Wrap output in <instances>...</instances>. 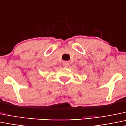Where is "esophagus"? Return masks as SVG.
<instances>
[{
    "label": "esophagus",
    "instance_id": "esophagus-1",
    "mask_svg": "<svg viewBox=\"0 0 126 126\" xmlns=\"http://www.w3.org/2000/svg\"><path fill=\"white\" fill-rule=\"evenodd\" d=\"M63 66L64 67H66L68 66V63H67V62H63Z\"/></svg>",
    "mask_w": 126,
    "mask_h": 126
}]
</instances>
